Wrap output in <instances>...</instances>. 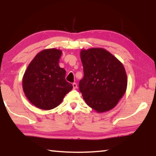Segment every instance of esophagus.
Instances as JSON below:
<instances>
[{
    "label": "esophagus",
    "mask_w": 156,
    "mask_h": 156,
    "mask_svg": "<svg viewBox=\"0 0 156 156\" xmlns=\"http://www.w3.org/2000/svg\"><path fill=\"white\" fill-rule=\"evenodd\" d=\"M72 86H73V88H74V89L77 88V84H76V83H73V84H72Z\"/></svg>",
    "instance_id": "obj_1"
}]
</instances>
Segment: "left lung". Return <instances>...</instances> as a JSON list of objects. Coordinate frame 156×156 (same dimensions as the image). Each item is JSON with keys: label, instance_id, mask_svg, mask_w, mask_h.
Instances as JSON below:
<instances>
[{"label": "left lung", "instance_id": "1", "mask_svg": "<svg viewBox=\"0 0 156 156\" xmlns=\"http://www.w3.org/2000/svg\"><path fill=\"white\" fill-rule=\"evenodd\" d=\"M84 77L79 87L87 105L97 113L112 110L127 88V75L123 64L101 48L80 52Z\"/></svg>", "mask_w": 156, "mask_h": 156}]
</instances>
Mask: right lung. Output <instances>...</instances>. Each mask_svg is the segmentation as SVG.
I'll return each mask as SVG.
<instances>
[{
    "instance_id": "obj_1",
    "label": "right lung",
    "mask_w": 156,
    "mask_h": 156,
    "mask_svg": "<svg viewBox=\"0 0 156 156\" xmlns=\"http://www.w3.org/2000/svg\"><path fill=\"white\" fill-rule=\"evenodd\" d=\"M62 54V50L56 48L40 51L23 75V91L30 102L40 109L57 107L73 88L65 80V69L59 66Z\"/></svg>"
}]
</instances>
